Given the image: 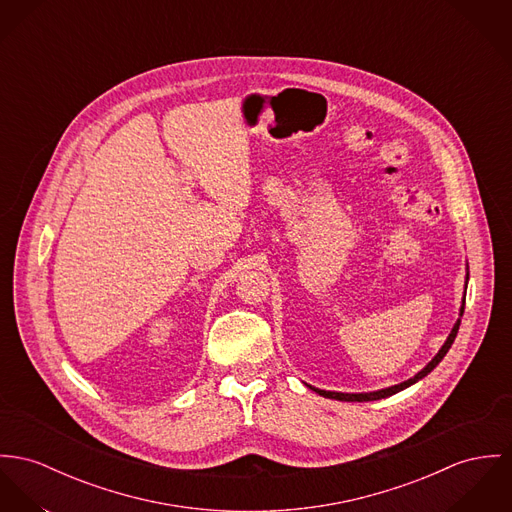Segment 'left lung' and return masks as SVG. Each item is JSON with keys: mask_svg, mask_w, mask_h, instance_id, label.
Returning a JSON list of instances; mask_svg holds the SVG:
<instances>
[{"mask_svg": "<svg viewBox=\"0 0 512 512\" xmlns=\"http://www.w3.org/2000/svg\"><path fill=\"white\" fill-rule=\"evenodd\" d=\"M460 314H464V306H462V310H460ZM458 329H460V319H458V323L454 325V329H452V333L448 335V339H446V343L442 345V349L438 351V354L434 356L433 360L419 372V374H415L411 380H407V382H401V384H397V386H392V388H386V390H380V392H370V394H337V392H325V390H317V388H312L315 394L323 395V397H329V399H339V401H376V399H384V397H390V395L397 394V392H401V390H405V388H409L411 384H415V382H419L421 378H425L433 368H436V364L444 358V354L448 353V349L452 347V343H454V339H456V335H458Z\"/></svg>", "mask_w": 512, "mask_h": 512, "instance_id": "left-lung-1", "label": "left lung"}]
</instances>
